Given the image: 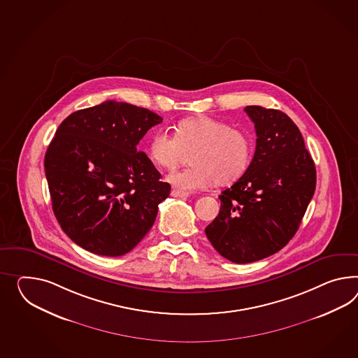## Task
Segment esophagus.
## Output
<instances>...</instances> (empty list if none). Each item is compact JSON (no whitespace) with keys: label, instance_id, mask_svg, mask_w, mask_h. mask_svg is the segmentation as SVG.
Listing matches in <instances>:
<instances>
[{"label":"esophagus","instance_id":"1","mask_svg":"<svg viewBox=\"0 0 358 358\" xmlns=\"http://www.w3.org/2000/svg\"><path fill=\"white\" fill-rule=\"evenodd\" d=\"M171 196H173V197L185 199V197H188V196H189V193L182 192V191H179V189H173V191H171Z\"/></svg>","mask_w":358,"mask_h":358}]
</instances>
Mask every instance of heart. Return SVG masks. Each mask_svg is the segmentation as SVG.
<instances>
[{
  "label": "heart",
  "instance_id": "b5f03b06",
  "mask_svg": "<svg viewBox=\"0 0 358 358\" xmlns=\"http://www.w3.org/2000/svg\"><path fill=\"white\" fill-rule=\"evenodd\" d=\"M148 156L166 170H175L191 156L192 167L167 176V182L183 191L202 189L214 183L227 187L245 173L252 157L247 132L209 117L182 120L174 136L157 131L149 140Z\"/></svg>",
  "mask_w": 358,
  "mask_h": 358
}]
</instances>
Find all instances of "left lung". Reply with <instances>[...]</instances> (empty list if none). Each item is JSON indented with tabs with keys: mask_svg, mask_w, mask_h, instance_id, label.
<instances>
[{
	"mask_svg": "<svg viewBox=\"0 0 358 358\" xmlns=\"http://www.w3.org/2000/svg\"><path fill=\"white\" fill-rule=\"evenodd\" d=\"M256 152L247 171L220 193L218 217L205 229L211 245L235 264L279 252L294 238L315 191V166L299 127L283 111L247 106Z\"/></svg>",
	"mask_w": 358,
	"mask_h": 358,
	"instance_id": "left-lung-1",
	"label": "left lung"
}]
</instances>
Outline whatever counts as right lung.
Masks as SVG:
<instances>
[{
	"label": "right lung",
	"mask_w": 358,
	"mask_h": 358,
	"mask_svg": "<svg viewBox=\"0 0 358 358\" xmlns=\"http://www.w3.org/2000/svg\"><path fill=\"white\" fill-rule=\"evenodd\" d=\"M161 122L144 108L105 101L59 124L44 167L55 218L75 244L123 256L152 229L171 187L138 144Z\"/></svg>",
	"instance_id": "1"
}]
</instances>
